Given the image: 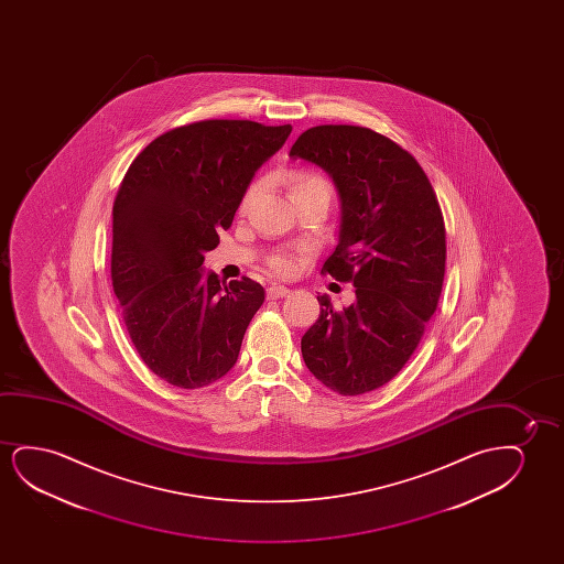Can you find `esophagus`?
Returning <instances> with one entry per match:
<instances>
[{"label":"esophagus","instance_id":"34e87169","mask_svg":"<svg viewBox=\"0 0 564 564\" xmlns=\"http://www.w3.org/2000/svg\"><path fill=\"white\" fill-rule=\"evenodd\" d=\"M289 293H291V291H289V286L271 285L270 289H268V299L275 301V299H283V296H286Z\"/></svg>","mask_w":564,"mask_h":564}]
</instances>
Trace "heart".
I'll list each match as a JSON object with an SVG mask.
<instances>
[{
	"label": "heart",
	"mask_w": 564,
	"mask_h": 564,
	"mask_svg": "<svg viewBox=\"0 0 564 564\" xmlns=\"http://www.w3.org/2000/svg\"><path fill=\"white\" fill-rule=\"evenodd\" d=\"M285 183L293 202L306 198V196H316V194H322L327 200L332 198V183L316 171H291L285 177ZM260 188H262L260 181H254V183L248 185L242 198H240V212H247L250 202L254 200L258 193H260ZM268 263H270L273 273H278L281 278H289V275H293L294 271L299 270L301 256L294 254V252H279V254L271 256Z\"/></svg>",
	"instance_id": "1"
}]
</instances>
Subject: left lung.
Listing matches in <instances>:
<instances>
[{"mask_svg": "<svg viewBox=\"0 0 564 564\" xmlns=\"http://www.w3.org/2000/svg\"><path fill=\"white\" fill-rule=\"evenodd\" d=\"M289 155L316 163L337 186L339 245L322 273L356 286L347 308L317 296L302 358L335 393H370L409 362L437 308L447 258L440 202L414 155L366 127H312Z\"/></svg>", "mask_w": 564, "mask_h": 564, "instance_id": "left-lung-1", "label": "left lung"}]
</instances>
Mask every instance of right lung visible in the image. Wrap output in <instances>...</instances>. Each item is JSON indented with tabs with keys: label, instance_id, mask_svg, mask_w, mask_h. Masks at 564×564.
Here are the masks:
<instances>
[{
	"label": "right lung",
	"instance_id": "add662e5",
	"mask_svg": "<svg viewBox=\"0 0 564 564\" xmlns=\"http://www.w3.org/2000/svg\"><path fill=\"white\" fill-rule=\"evenodd\" d=\"M291 131L242 119L185 124L152 140L124 173L113 202V293L140 358L171 386H209L239 358L263 286L225 283L202 263Z\"/></svg>",
	"mask_w": 564,
	"mask_h": 564
}]
</instances>
